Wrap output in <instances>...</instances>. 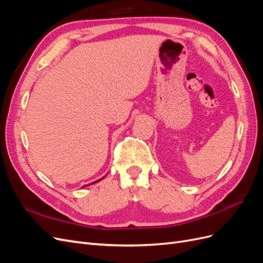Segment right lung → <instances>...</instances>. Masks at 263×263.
<instances>
[{"label":"right lung","mask_w":263,"mask_h":263,"mask_svg":"<svg viewBox=\"0 0 263 263\" xmlns=\"http://www.w3.org/2000/svg\"><path fill=\"white\" fill-rule=\"evenodd\" d=\"M103 179H104V177H103V178H102V179H99V180H98V181H95V182H93V183H97V182H100V181H101V180H103Z\"/></svg>","instance_id":"add662e5"}]
</instances>
